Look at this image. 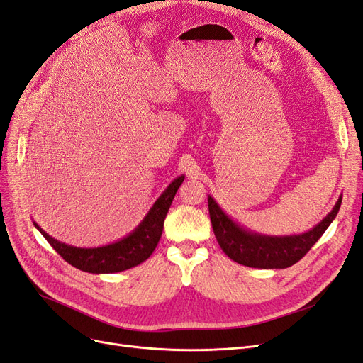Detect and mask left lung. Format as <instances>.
<instances>
[{"mask_svg": "<svg viewBox=\"0 0 363 363\" xmlns=\"http://www.w3.org/2000/svg\"><path fill=\"white\" fill-rule=\"evenodd\" d=\"M207 203L213 233L219 247L223 248L225 255L232 260L240 263V265L271 269L288 268L303 259L306 252L324 235L327 227L332 224L339 212L342 199L337 200L333 211L320 224L313 227L311 232L298 236L284 238H269L245 232L219 208L212 196H208Z\"/></svg>", "mask_w": 363, "mask_h": 363, "instance_id": "left-lung-1", "label": "left lung"}]
</instances>
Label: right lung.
<instances>
[{
  "mask_svg": "<svg viewBox=\"0 0 363 363\" xmlns=\"http://www.w3.org/2000/svg\"><path fill=\"white\" fill-rule=\"evenodd\" d=\"M183 180V175L175 179L168 186V189L160 195V199L152 206L150 213L135 232L123 240H119V242L111 245L100 248L71 247L47 235L38 224L35 225L43 235V238L48 240V244L59 252L60 257H63V260H67L69 265L75 267L77 269L92 274L124 271L147 260L152 255V251L156 250L163 232L164 218H167L171 203Z\"/></svg>",
  "mask_w": 363,
  "mask_h": 363,
  "instance_id": "obj_1",
  "label": "right lung"
}]
</instances>
